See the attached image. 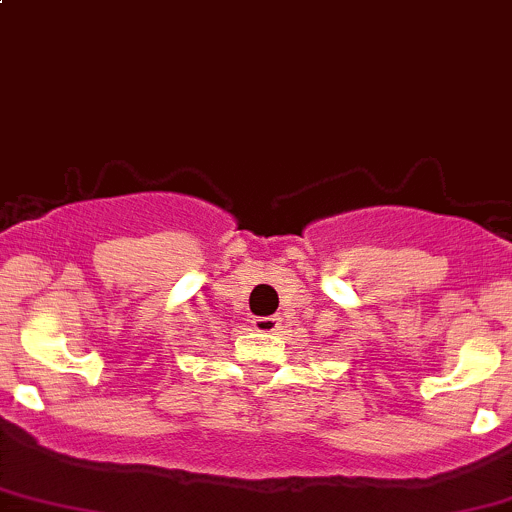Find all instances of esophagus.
<instances>
[{
    "label": "esophagus",
    "mask_w": 512,
    "mask_h": 512,
    "mask_svg": "<svg viewBox=\"0 0 512 512\" xmlns=\"http://www.w3.org/2000/svg\"><path fill=\"white\" fill-rule=\"evenodd\" d=\"M278 328H281V318H276V315H263V318H254L256 333L273 335Z\"/></svg>",
    "instance_id": "obj_1"
}]
</instances>
